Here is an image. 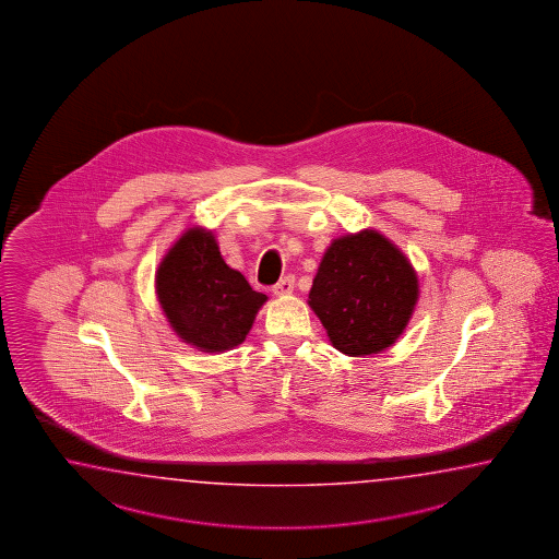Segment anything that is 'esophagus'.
<instances>
[{"mask_svg":"<svg viewBox=\"0 0 559 559\" xmlns=\"http://www.w3.org/2000/svg\"><path fill=\"white\" fill-rule=\"evenodd\" d=\"M294 285H296V277L294 275H285L272 287V292H274L275 296H285V294L294 292Z\"/></svg>","mask_w":559,"mask_h":559,"instance_id":"obj_1","label":"esophagus"}]
</instances>
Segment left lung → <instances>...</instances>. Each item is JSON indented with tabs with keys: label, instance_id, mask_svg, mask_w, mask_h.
Segmentation results:
<instances>
[{
	"label": "left lung",
	"instance_id": "8db88e82",
	"mask_svg": "<svg viewBox=\"0 0 559 559\" xmlns=\"http://www.w3.org/2000/svg\"><path fill=\"white\" fill-rule=\"evenodd\" d=\"M417 301L404 253L373 229L333 239L309 292L333 347L347 356L383 352L402 335Z\"/></svg>",
	"mask_w": 559,
	"mask_h": 559
}]
</instances>
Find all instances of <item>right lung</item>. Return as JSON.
Wrapping results in <instances>:
<instances>
[{
	"label": "right lung",
	"mask_w": 559,
	"mask_h": 559,
	"mask_svg": "<svg viewBox=\"0 0 559 559\" xmlns=\"http://www.w3.org/2000/svg\"><path fill=\"white\" fill-rule=\"evenodd\" d=\"M155 289L179 337L203 352H226L246 340L267 297L231 270L210 231L193 227L167 251Z\"/></svg>",
	"instance_id": "add662e5"
}]
</instances>
